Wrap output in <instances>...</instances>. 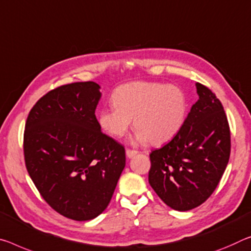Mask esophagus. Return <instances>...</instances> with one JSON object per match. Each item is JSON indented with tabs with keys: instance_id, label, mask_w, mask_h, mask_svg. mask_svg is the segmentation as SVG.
Returning <instances> with one entry per match:
<instances>
[{
	"instance_id": "obj_1",
	"label": "esophagus",
	"mask_w": 251,
	"mask_h": 251,
	"mask_svg": "<svg viewBox=\"0 0 251 251\" xmlns=\"http://www.w3.org/2000/svg\"><path fill=\"white\" fill-rule=\"evenodd\" d=\"M137 153H138L137 151H135V150H129V149L126 150V155H127V157H128V158H132Z\"/></svg>"
}]
</instances>
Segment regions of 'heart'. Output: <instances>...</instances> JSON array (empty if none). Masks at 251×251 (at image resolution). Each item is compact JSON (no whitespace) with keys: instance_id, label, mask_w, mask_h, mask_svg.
I'll list each match as a JSON object with an SVG mask.
<instances>
[{"instance_id":"1","label":"heart","mask_w":251,"mask_h":251,"mask_svg":"<svg viewBox=\"0 0 251 251\" xmlns=\"http://www.w3.org/2000/svg\"><path fill=\"white\" fill-rule=\"evenodd\" d=\"M113 105L99 111L98 122L106 133L124 136L132 124L134 140L157 146L180 132L186 116L185 94L176 86L135 81L119 86L111 96Z\"/></svg>"}]
</instances>
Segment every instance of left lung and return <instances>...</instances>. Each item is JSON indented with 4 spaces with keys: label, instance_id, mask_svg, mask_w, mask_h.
<instances>
[{
    "label": "left lung",
    "instance_id": "obj_1",
    "mask_svg": "<svg viewBox=\"0 0 251 251\" xmlns=\"http://www.w3.org/2000/svg\"><path fill=\"white\" fill-rule=\"evenodd\" d=\"M198 101L168 144L150 154L149 182L161 200L177 211L203 203L213 193L229 162L230 127L221 101L196 83Z\"/></svg>",
    "mask_w": 251,
    "mask_h": 251
}]
</instances>
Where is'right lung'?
<instances>
[{"label":"right lung","instance_id":"1","mask_svg":"<svg viewBox=\"0 0 251 251\" xmlns=\"http://www.w3.org/2000/svg\"><path fill=\"white\" fill-rule=\"evenodd\" d=\"M98 83L50 90L26 118L23 152L35 188L54 211L75 221L99 216L125 168V149L100 130Z\"/></svg>","mask_w":251,"mask_h":251}]
</instances>
